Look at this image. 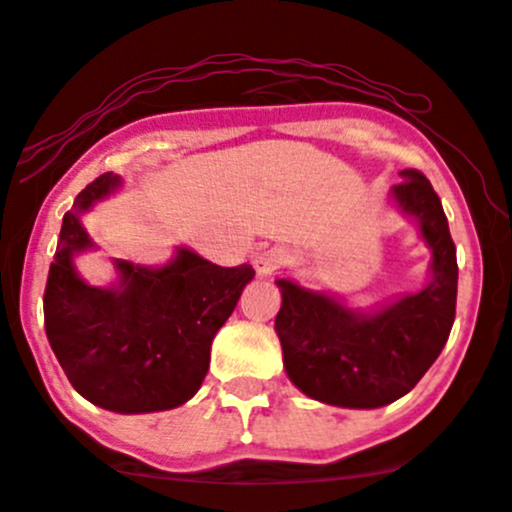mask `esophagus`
Here are the masks:
<instances>
[{
  "label": "esophagus",
  "mask_w": 512,
  "mask_h": 512,
  "mask_svg": "<svg viewBox=\"0 0 512 512\" xmlns=\"http://www.w3.org/2000/svg\"><path fill=\"white\" fill-rule=\"evenodd\" d=\"M288 262H291V255H288L286 250L269 248L255 257V269L260 276H272L274 272H279V269L286 267Z\"/></svg>",
  "instance_id": "esophagus-1"
}]
</instances>
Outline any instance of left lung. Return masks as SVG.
<instances>
[{
	"label": "left lung",
	"mask_w": 512,
	"mask_h": 512,
	"mask_svg": "<svg viewBox=\"0 0 512 512\" xmlns=\"http://www.w3.org/2000/svg\"><path fill=\"white\" fill-rule=\"evenodd\" d=\"M391 197L420 221L432 250V276L372 315L350 310L326 293L276 279L281 310L274 329L283 367L305 396L338 408H381L415 389L446 346L458 298V262L439 195L417 169L400 171Z\"/></svg>",
	"instance_id": "1"
}]
</instances>
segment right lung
<instances>
[{"instance_id": "add662e5", "label": "right lung", "mask_w": 512, "mask_h": 512, "mask_svg": "<svg viewBox=\"0 0 512 512\" xmlns=\"http://www.w3.org/2000/svg\"><path fill=\"white\" fill-rule=\"evenodd\" d=\"M119 186V176L102 174L64 214L45 286V331L90 403L123 415L171 410L200 389L214 336L255 269L219 267L178 248L159 269L116 260V286H88L73 267V255L92 248L80 214Z\"/></svg>"}]
</instances>
